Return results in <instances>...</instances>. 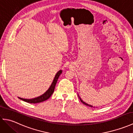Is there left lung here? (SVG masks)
Instances as JSON below:
<instances>
[{
    "instance_id": "8db88e82",
    "label": "left lung",
    "mask_w": 133,
    "mask_h": 133,
    "mask_svg": "<svg viewBox=\"0 0 133 133\" xmlns=\"http://www.w3.org/2000/svg\"><path fill=\"white\" fill-rule=\"evenodd\" d=\"M80 100H81V101L82 102L83 104H86V105H87V106H90V107H92V106H91V105H89V104H87L86 103H85V102H84L82 101V100L80 98Z\"/></svg>"
}]
</instances>
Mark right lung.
<instances>
[{
  "mask_svg": "<svg viewBox=\"0 0 133 133\" xmlns=\"http://www.w3.org/2000/svg\"><path fill=\"white\" fill-rule=\"evenodd\" d=\"M62 70H59V71L56 73V74L55 75V77L54 78V79L52 83L51 84V85L49 87V89H48L47 91L44 93L43 95H42L41 96H39V97L35 98H33V99H23L22 98H19L20 99H21L22 101H24L28 103H40L42 102H43L44 101H46L48 99L51 95L52 94V93L55 90V87L56 83L57 82V81L58 79V78L59 77V76L62 74Z\"/></svg>",
  "mask_w": 133,
  "mask_h": 133,
  "instance_id": "add662e5",
  "label": "right lung"
}]
</instances>
